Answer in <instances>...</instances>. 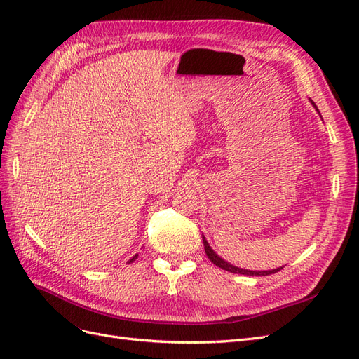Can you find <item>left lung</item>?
Masks as SVG:
<instances>
[{
  "label": "left lung",
  "instance_id": "left-lung-1",
  "mask_svg": "<svg viewBox=\"0 0 359 359\" xmlns=\"http://www.w3.org/2000/svg\"><path fill=\"white\" fill-rule=\"evenodd\" d=\"M313 103V102H311ZM314 104V103H313ZM314 107H316V104H314ZM318 109V107H316ZM319 112V111H318ZM203 240V247H205V253H206V256H208V259L211 260V262L214 264V265H217L219 268H222V269H226V271H229V273H233V274H244V276H271V274H274V273H277V271H280V269H283V266L281 268H277V269H271V271H250V269H243V268H238V266H233V265H231L229 262H226L224 259H222L219 255H217L214 250L210 247V244H208V241L205 240V236L202 238Z\"/></svg>",
  "mask_w": 359,
  "mask_h": 359
}]
</instances>
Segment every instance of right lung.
I'll use <instances>...</instances> for the list:
<instances>
[{
	"instance_id": "1",
	"label": "right lung",
	"mask_w": 359,
	"mask_h": 359,
	"mask_svg": "<svg viewBox=\"0 0 359 359\" xmlns=\"http://www.w3.org/2000/svg\"><path fill=\"white\" fill-rule=\"evenodd\" d=\"M136 257H137V255H136V256H133V257H132V259H130V260H128V262H133V260H135V259H136Z\"/></svg>"
}]
</instances>
